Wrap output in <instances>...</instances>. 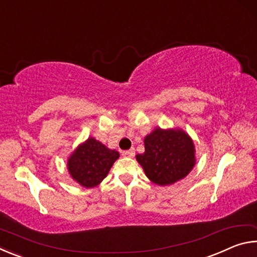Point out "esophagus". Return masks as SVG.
I'll return each instance as SVG.
<instances>
[{
  "instance_id": "34e87169",
  "label": "esophagus",
  "mask_w": 257,
  "mask_h": 257,
  "mask_svg": "<svg viewBox=\"0 0 257 257\" xmlns=\"http://www.w3.org/2000/svg\"><path fill=\"white\" fill-rule=\"evenodd\" d=\"M123 156H127V158H134L135 156V149H130L128 151L122 152Z\"/></svg>"
}]
</instances>
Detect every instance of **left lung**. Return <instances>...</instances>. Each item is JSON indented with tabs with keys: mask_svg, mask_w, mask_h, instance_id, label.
<instances>
[{
	"mask_svg": "<svg viewBox=\"0 0 257 257\" xmlns=\"http://www.w3.org/2000/svg\"><path fill=\"white\" fill-rule=\"evenodd\" d=\"M145 152L137 154V162L155 185L169 186L184 179L196 164L191 137L180 128L156 127L144 138Z\"/></svg>",
	"mask_w": 257,
	"mask_h": 257,
	"instance_id": "8db88e82",
	"label": "left lung"
}]
</instances>
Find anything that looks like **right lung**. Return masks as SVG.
<instances>
[{
  "label": "right lung",
  "mask_w": 257,
  "mask_h": 257,
  "mask_svg": "<svg viewBox=\"0 0 257 257\" xmlns=\"http://www.w3.org/2000/svg\"><path fill=\"white\" fill-rule=\"evenodd\" d=\"M119 152L106 147L94 137L76 147L67 161L69 175L85 188L98 186L119 159Z\"/></svg>",
  "instance_id": "right-lung-1"
}]
</instances>
